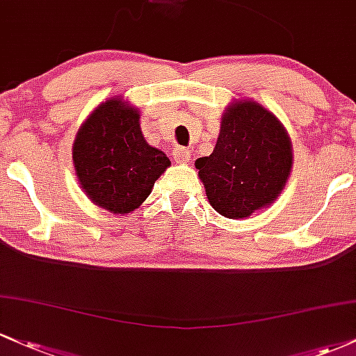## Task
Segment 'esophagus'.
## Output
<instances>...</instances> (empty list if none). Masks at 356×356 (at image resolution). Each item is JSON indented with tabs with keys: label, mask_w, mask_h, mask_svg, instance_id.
I'll use <instances>...</instances> for the list:
<instances>
[{
	"label": "esophagus",
	"mask_w": 356,
	"mask_h": 356,
	"mask_svg": "<svg viewBox=\"0 0 356 356\" xmlns=\"http://www.w3.org/2000/svg\"><path fill=\"white\" fill-rule=\"evenodd\" d=\"M172 157L177 163H187L191 160V150L186 147H177L172 152Z\"/></svg>",
	"instance_id": "34e87169"
}]
</instances>
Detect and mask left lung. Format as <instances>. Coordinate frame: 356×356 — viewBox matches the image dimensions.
<instances>
[{
    "label": "left lung",
    "instance_id": "left-lung-1",
    "mask_svg": "<svg viewBox=\"0 0 356 356\" xmlns=\"http://www.w3.org/2000/svg\"><path fill=\"white\" fill-rule=\"evenodd\" d=\"M209 204L229 220L270 206L292 169V145L273 113L250 99L225 109L216 147L196 160Z\"/></svg>",
    "mask_w": 356,
    "mask_h": 356
}]
</instances>
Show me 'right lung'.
I'll use <instances>...</instances> for the list:
<instances>
[{"label": "right lung", "mask_w": 356, "mask_h": 356, "mask_svg": "<svg viewBox=\"0 0 356 356\" xmlns=\"http://www.w3.org/2000/svg\"><path fill=\"white\" fill-rule=\"evenodd\" d=\"M72 160L86 196L115 214L138 208L170 165L167 155L143 138L138 109L120 96L88 116L74 140Z\"/></svg>", "instance_id": "1"}]
</instances>
